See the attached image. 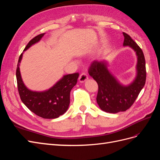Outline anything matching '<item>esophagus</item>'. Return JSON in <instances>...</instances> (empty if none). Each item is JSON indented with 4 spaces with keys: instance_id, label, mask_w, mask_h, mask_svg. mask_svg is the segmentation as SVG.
<instances>
[{
    "instance_id": "obj_1",
    "label": "esophagus",
    "mask_w": 160,
    "mask_h": 160,
    "mask_svg": "<svg viewBox=\"0 0 160 160\" xmlns=\"http://www.w3.org/2000/svg\"><path fill=\"white\" fill-rule=\"evenodd\" d=\"M88 79V77L85 73H81L79 77V81L80 83H84Z\"/></svg>"
}]
</instances>
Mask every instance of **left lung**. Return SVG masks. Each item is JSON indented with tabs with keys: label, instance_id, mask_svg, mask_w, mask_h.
<instances>
[{
	"label": "left lung",
	"instance_id": "obj_1",
	"mask_svg": "<svg viewBox=\"0 0 160 160\" xmlns=\"http://www.w3.org/2000/svg\"><path fill=\"white\" fill-rule=\"evenodd\" d=\"M123 35V45L132 48L137 56L136 76L132 83L128 85L121 83L109 70L108 62L105 60L94 61L88 71L89 75L98 84V104L101 110L110 113H117L128 109L146 83V60L143 52L129 35L125 32Z\"/></svg>",
	"mask_w": 160,
	"mask_h": 160
}]
</instances>
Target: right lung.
Instances as JSON below:
<instances>
[{
	"label": "right lung",
	"instance_id": "1",
	"mask_svg": "<svg viewBox=\"0 0 160 160\" xmlns=\"http://www.w3.org/2000/svg\"><path fill=\"white\" fill-rule=\"evenodd\" d=\"M45 33L40 34L31 39L23 51L39 42ZM23 52L19 57L16 76L19 95L27 108L37 115L44 119H55L64 114L70 103V92L76 85L79 73L65 75L49 89L34 91L24 84L20 72V62Z\"/></svg>",
	"mask_w": 160,
	"mask_h": 160
}]
</instances>
